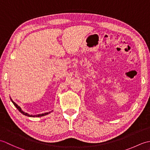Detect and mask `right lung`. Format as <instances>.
<instances>
[{
    "mask_svg": "<svg viewBox=\"0 0 150 150\" xmlns=\"http://www.w3.org/2000/svg\"><path fill=\"white\" fill-rule=\"evenodd\" d=\"M10 99H11V102L13 103V104H14V106L17 108V110L20 111V112L21 113H22L23 115H26V116H28V117H42V116H44V115H47V114H49L50 112H47V113H42V114H39V115H30V114H28V113H25L24 111H22V110H21V107L19 106H18V105L16 104L15 102H13V100L11 99V98H10Z\"/></svg>",
    "mask_w": 150,
    "mask_h": 150,
    "instance_id": "1",
    "label": "right lung"
}]
</instances>
